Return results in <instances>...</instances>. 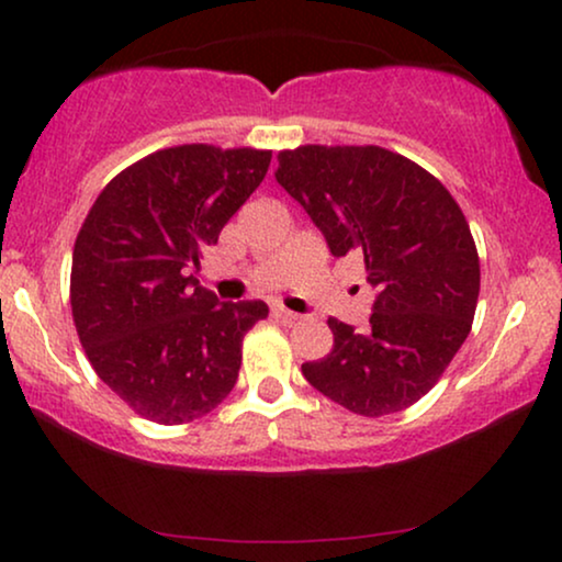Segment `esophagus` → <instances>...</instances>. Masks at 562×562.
<instances>
[{"mask_svg": "<svg viewBox=\"0 0 562 562\" xmlns=\"http://www.w3.org/2000/svg\"><path fill=\"white\" fill-rule=\"evenodd\" d=\"M273 317L279 319V322H283V325H296V322L302 319V317H299L296 312H291V310H283V306H276V310H273Z\"/></svg>", "mask_w": 562, "mask_h": 562, "instance_id": "34e87169", "label": "esophagus"}]
</instances>
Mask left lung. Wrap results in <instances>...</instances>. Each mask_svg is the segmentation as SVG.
<instances>
[{
	"instance_id": "obj_1",
	"label": "left lung",
	"mask_w": 562,
	"mask_h": 562,
	"mask_svg": "<svg viewBox=\"0 0 562 562\" xmlns=\"http://www.w3.org/2000/svg\"><path fill=\"white\" fill-rule=\"evenodd\" d=\"M276 179L327 237L356 250L379 291L371 325L329 317L335 345L302 373L319 394L363 417L417 404L471 333L481 263L468 220L432 173L379 145L281 150Z\"/></svg>"
}]
</instances>
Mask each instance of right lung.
Instances as JSON below:
<instances>
[{
  "instance_id": "obj_1",
  "label": "right lung",
  "mask_w": 562,
  "mask_h": 562,
  "mask_svg": "<svg viewBox=\"0 0 562 562\" xmlns=\"http://www.w3.org/2000/svg\"><path fill=\"white\" fill-rule=\"evenodd\" d=\"M271 150L191 143L99 191L76 235L71 314L99 379L140 417L187 425L233 391L266 302H220L187 268L266 179Z\"/></svg>"
}]
</instances>
